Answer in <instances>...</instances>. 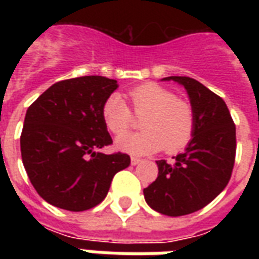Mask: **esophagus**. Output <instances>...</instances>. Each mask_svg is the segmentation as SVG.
Instances as JSON below:
<instances>
[{"label": "esophagus", "instance_id": "esophagus-1", "mask_svg": "<svg viewBox=\"0 0 259 259\" xmlns=\"http://www.w3.org/2000/svg\"><path fill=\"white\" fill-rule=\"evenodd\" d=\"M130 162H132V165H139L141 162V159L137 157H132L130 158Z\"/></svg>", "mask_w": 259, "mask_h": 259}]
</instances>
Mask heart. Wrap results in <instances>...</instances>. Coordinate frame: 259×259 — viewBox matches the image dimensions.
<instances>
[{"instance_id":"1","label":"heart","mask_w":259,"mask_h":259,"mask_svg":"<svg viewBox=\"0 0 259 259\" xmlns=\"http://www.w3.org/2000/svg\"><path fill=\"white\" fill-rule=\"evenodd\" d=\"M132 107L143 132L119 136L115 146L132 155H148L165 148L176 152L189 143L194 130V112L189 102L176 98L174 91L155 83L137 85L129 91ZM102 119L113 135H122L132 124L129 107L119 94H111L102 105Z\"/></svg>"}]
</instances>
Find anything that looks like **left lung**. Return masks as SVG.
<instances>
[{"instance_id":"left-lung-1","label":"left lung","mask_w":259,"mask_h":259,"mask_svg":"<svg viewBox=\"0 0 259 259\" xmlns=\"http://www.w3.org/2000/svg\"><path fill=\"white\" fill-rule=\"evenodd\" d=\"M186 89L194 112V130L174 162L157 161L158 178L144 198L154 211L182 217L198 211L221 194L230 180L236 157V126L222 98L200 81L169 76Z\"/></svg>"}]
</instances>
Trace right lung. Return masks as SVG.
<instances>
[{
  "label": "right lung",
  "mask_w": 259,
  "mask_h": 259,
  "mask_svg": "<svg viewBox=\"0 0 259 259\" xmlns=\"http://www.w3.org/2000/svg\"><path fill=\"white\" fill-rule=\"evenodd\" d=\"M118 89L104 76H81L53 84L31 104L20 136L22 161L42 200L66 211H87L108 194L127 154H102L112 139L102 105Z\"/></svg>",
  "instance_id": "right-lung-1"
}]
</instances>
